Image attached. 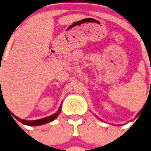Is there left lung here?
<instances>
[{
	"instance_id": "left-lung-1",
	"label": "left lung",
	"mask_w": 151,
	"mask_h": 151,
	"mask_svg": "<svg viewBox=\"0 0 151 151\" xmlns=\"http://www.w3.org/2000/svg\"><path fill=\"white\" fill-rule=\"evenodd\" d=\"M140 112H139V113H138V114H137V116H139V114H140Z\"/></svg>"
}]
</instances>
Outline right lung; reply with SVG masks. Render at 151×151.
<instances>
[{"label": "right lung", "mask_w": 151, "mask_h": 151, "mask_svg": "<svg viewBox=\"0 0 151 151\" xmlns=\"http://www.w3.org/2000/svg\"><path fill=\"white\" fill-rule=\"evenodd\" d=\"M60 107L59 109V111L57 113H55L54 114H52L49 116H47V117H44V118L42 119H39V120H36V121H26V120H22V119H20L19 117H17V116L14 115L13 114H12L14 115L15 118L17 119V121H20L21 123L24 124L25 125H28V126H39V125H42L44 124H47V123H49L50 121H54V119H56L58 116L59 114L60 113Z\"/></svg>", "instance_id": "1"}]
</instances>
